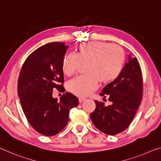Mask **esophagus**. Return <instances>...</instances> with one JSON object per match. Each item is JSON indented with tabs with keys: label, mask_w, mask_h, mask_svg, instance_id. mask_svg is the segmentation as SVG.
Returning <instances> with one entry per match:
<instances>
[{
	"label": "esophagus",
	"mask_w": 161,
	"mask_h": 161,
	"mask_svg": "<svg viewBox=\"0 0 161 161\" xmlns=\"http://www.w3.org/2000/svg\"><path fill=\"white\" fill-rule=\"evenodd\" d=\"M86 100L85 98H81V97H80L79 98V102L80 103H82L83 102H84V101Z\"/></svg>",
	"instance_id": "esophagus-1"
}]
</instances>
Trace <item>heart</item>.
<instances>
[{
	"label": "heart",
	"mask_w": 161,
	"mask_h": 161,
	"mask_svg": "<svg viewBox=\"0 0 161 161\" xmlns=\"http://www.w3.org/2000/svg\"><path fill=\"white\" fill-rule=\"evenodd\" d=\"M125 52L121 47L111 43L91 41L78 46L76 54H65L62 69L67 76H72L81 64H85L84 75L67 83V89L76 96H88L97 89L98 82L107 84L116 80L123 70Z\"/></svg>",
	"instance_id": "b5f03b06"
}]
</instances>
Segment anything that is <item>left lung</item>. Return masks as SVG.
<instances>
[{"mask_svg": "<svg viewBox=\"0 0 161 161\" xmlns=\"http://www.w3.org/2000/svg\"><path fill=\"white\" fill-rule=\"evenodd\" d=\"M143 95L141 69L136 58L129 55L119 77L102 89L100 96L108 97L111 104L95 100L96 109L91 114L92 122L106 134L114 136L124 131L131 123Z\"/></svg>", "mask_w": 161, "mask_h": 161, "instance_id": "obj_1", "label": "left lung"}]
</instances>
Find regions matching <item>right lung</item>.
<instances>
[{"label":"right lung","instance_id":"obj_1","mask_svg":"<svg viewBox=\"0 0 161 161\" xmlns=\"http://www.w3.org/2000/svg\"><path fill=\"white\" fill-rule=\"evenodd\" d=\"M67 46L50 42L37 48L27 58L20 69L18 94L27 119L41 134H58L69 121V111L77 107L79 100L66 92L60 100L54 99L53 91L64 92L62 58Z\"/></svg>","mask_w":161,"mask_h":161}]
</instances>
